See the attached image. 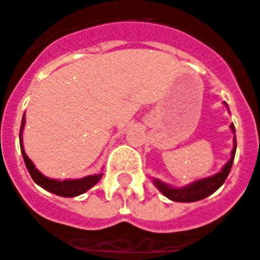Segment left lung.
<instances>
[{
    "mask_svg": "<svg viewBox=\"0 0 260 260\" xmlns=\"http://www.w3.org/2000/svg\"><path fill=\"white\" fill-rule=\"evenodd\" d=\"M226 105V103H224ZM228 106V105H226ZM232 131L236 134V129H234V125H230ZM236 149H237V140H236V136H234V145H233L232 150V157L229 159V162L222 168V171L219 174L213 175V176H209V178L200 179V180H196L193 183L187 184L184 187H171L168 184H165L164 182H161L158 179H154L155 187L164 194L165 197L172 201H176V203H194V201H200V200L207 199L208 196H211L212 193H215L216 190L224 183V180L229 176V172L232 169L233 161H234V155H236Z\"/></svg>",
    "mask_w": 260,
    "mask_h": 260,
    "instance_id": "8db88e82",
    "label": "left lung"
}]
</instances>
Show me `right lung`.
I'll use <instances>...</instances> for the list:
<instances>
[{
    "label": "right lung",
    "mask_w": 260,
    "mask_h": 260,
    "mask_svg": "<svg viewBox=\"0 0 260 260\" xmlns=\"http://www.w3.org/2000/svg\"><path fill=\"white\" fill-rule=\"evenodd\" d=\"M24 126V115L22 118V125H20V134H19V140H20V150H22L23 159H24V164L27 168L28 174L31 175L32 180L41 186L42 189L48 190L51 193L60 196V197H77L80 194L85 193L88 190L91 189L92 186H95L102 178V174L99 175H89L85 178L81 179H70V180H56V179H49L38 171L34 164L31 162V159L28 158L27 154L24 153L22 143V131Z\"/></svg>",
    "instance_id": "obj_1"
}]
</instances>
